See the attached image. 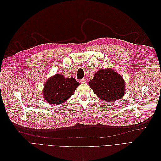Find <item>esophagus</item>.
<instances>
[{"instance_id": "obj_1", "label": "esophagus", "mask_w": 161, "mask_h": 161, "mask_svg": "<svg viewBox=\"0 0 161 161\" xmlns=\"http://www.w3.org/2000/svg\"><path fill=\"white\" fill-rule=\"evenodd\" d=\"M86 80L85 78H84V79H82L80 80V82H82V83H85V82H86Z\"/></svg>"}]
</instances>
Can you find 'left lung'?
<instances>
[{
    "mask_svg": "<svg viewBox=\"0 0 161 161\" xmlns=\"http://www.w3.org/2000/svg\"><path fill=\"white\" fill-rule=\"evenodd\" d=\"M89 85L94 93L103 101H111L121 99L125 93V82L114 70L101 69L95 72Z\"/></svg>",
    "mask_w": 161,
    "mask_h": 161,
    "instance_id": "left-lung-1",
    "label": "left lung"
}]
</instances>
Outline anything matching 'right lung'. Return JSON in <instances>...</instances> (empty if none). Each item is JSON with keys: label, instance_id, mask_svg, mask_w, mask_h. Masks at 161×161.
Here are the masks:
<instances>
[{"label": "right lung", "instance_id": "1", "mask_svg": "<svg viewBox=\"0 0 161 161\" xmlns=\"http://www.w3.org/2000/svg\"><path fill=\"white\" fill-rule=\"evenodd\" d=\"M79 85L74 78L66 79L62 75L56 74L46 81L43 90V97L51 105H61L74 94Z\"/></svg>", "mask_w": 161, "mask_h": 161}]
</instances>
